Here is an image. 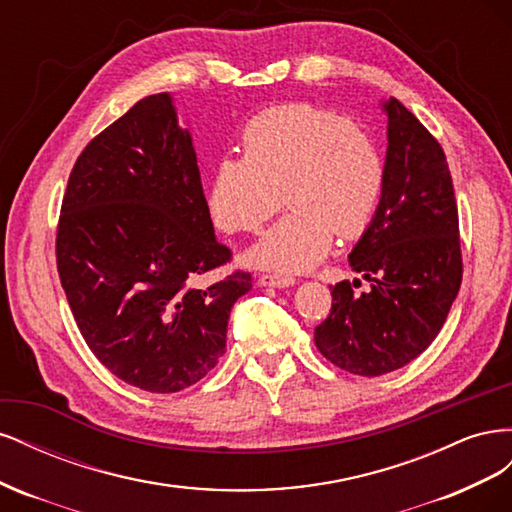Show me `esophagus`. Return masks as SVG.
Masks as SVG:
<instances>
[{
    "instance_id": "1",
    "label": "esophagus",
    "mask_w": 512,
    "mask_h": 512,
    "mask_svg": "<svg viewBox=\"0 0 512 512\" xmlns=\"http://www.w3.org/2000/svg\"><path fill=\"white\" fill-rule=\"evenodd\" d=\"M260 286H273V288H286L294 284V277L290 275H280V273H262L258 277Z\"/></svg>"
}]
</instances>
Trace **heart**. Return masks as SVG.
Returning <instances> with one entry per match:
<instances>
[{
	"mask_svg": "<svg viewBox=\"0 0 512 512\" xmlns=\"http://www.w3.org/2000/svg\"><path fill=\"white\" fill-rule=\"evenodd\" d=\"M241 153L215 162L205 203L220 230L256 232L284 196L290 211L247 254L256 267L312 269L333 235L356 239L374 220L386 185L382 151L363 126L331 108H265L245 123Z\"/></svg>",
	"mask_w": 512,
	"mask_h": 512,
	"instance_id": "obj_1",
	"label": "heart"
}]
</instances>
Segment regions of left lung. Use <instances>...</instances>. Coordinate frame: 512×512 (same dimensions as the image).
I'll return each mask as SVG.
<instances>
[{"instance_id":"8db88e82","label":"left lung","mask_w":512,"mask_h":512,"mask_svg":"<svg viewBox=\"0 0 512 512\" xmlns=\"http://www.w3.org/2000/svg\"><path fill=\"white\" fill-rule=\"evenodd\" d=\"M389 115L386 185L348 256L369 290L331 286V312L314 331L324 359L356 376H382L421 354L451 312L463 275L459 213L440 143L397 98Z\"/></svg>"}]
</instances>
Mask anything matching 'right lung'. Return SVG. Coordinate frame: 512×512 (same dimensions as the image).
<instances>
[{
	"label": "right lung",
	"mask_w": 512,
	"mask_h": 512,
	"mask_svg": "<svg viewBox=\"0 0 512 512\" xmlns=\"http://www.w3.org/2000/svg\"><path fill=\"white\" fill-rule=\"evenodd\" d=\"M57 271L96 359L136 389L177 393L226 350L230 307L252 288L213 235L196 151L168 94L138 100L91 141L70 173Z\"/></svg>",
	"instance_id": "1"
}]
</instances>
